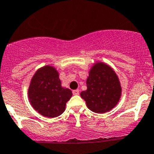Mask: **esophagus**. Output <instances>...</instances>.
Here are the masks:
<instances>
[{"label":"esophagus","mask_w":154,"mask_h":154,"mask_svg":"<svg viewBox=\"0 0 154 154\" xmlns=\"http://www.w3.org/2000/svg\"><path fill=\"white\" fill-rule=\"evenodd\" d=\"M72 92H73V94H74V95H78V94H80V92H79V90L78 89L74 90V91H73Z\"/></svg>","instance_id":"obj_1"}]
</instances>
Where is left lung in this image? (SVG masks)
<instances>
[{
	"label": "left lung",
	"mask_w": 154,
	"mask_h": 154,
	"mask_svg": "<svg viewBox=\"0 0 154 154\" xmlns=\"http://www.w3.org/2000/svg\"><path fill=\"white\" fill-rule=\"evenodd\" d=\"M87 89L80 93L87 107L96 113L110 111L119 103L122 86L117 74L108 65L99 62L89 71Z\"/></svg>",
	"instance_id": "8db88e82"
}]
</instances>
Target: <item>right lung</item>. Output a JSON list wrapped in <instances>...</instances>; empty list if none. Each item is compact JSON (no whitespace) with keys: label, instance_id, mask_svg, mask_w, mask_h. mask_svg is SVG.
<instances>
[{"label":"right lung","instance_id":"1","mask_svg":"<svg viewBox=\"0 0 154 154\" xmlns=\"http://www.w3.org/2000/svg\"><path fill=\"white\" fill-rule=\"evenodd\" d=\"M71 96L72 92L69 88L62 87L58 71L53 66L39 68L31 79L29 100L34 109L45 117L60 116Z\"/></svg>","mask_w":154,"mask_h":154}]
</instances>
